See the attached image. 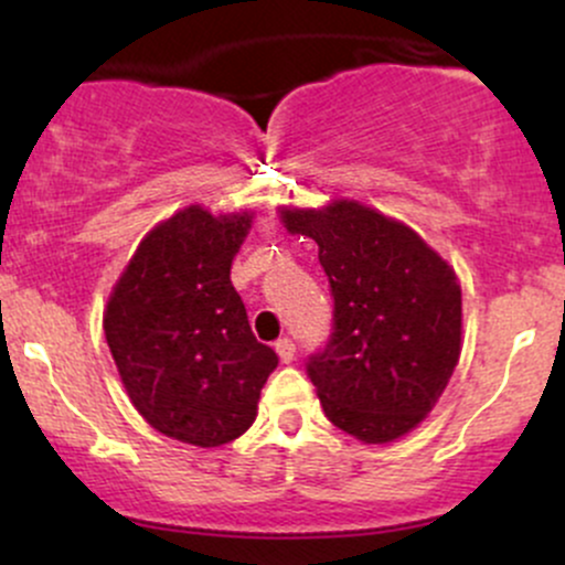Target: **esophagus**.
<instances>
[{
	"label": "esophagus",
	"instance_id": "1",
	"mask_svg": "<svg viewBox=\"0 0 565 565\" xmlns=\"http://www.w3.org/2000/svg\"><path fill=\"white\" fill-rule=\"evenodd\" d=\"M276 353L278 359H281V364H291V361H295V342H291L289 337H284V340L276 342Z\"/></svg>",
	"mask_w": 565,
	"mask_h": 565
}]
</instances>
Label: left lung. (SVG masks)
<instances>
[{"label":"left lung","instance_id":"obj_1","mask_svg":"<svg viewBox=\"0 0 565 565\" xmlns=\"http://www.w3.org/2000/svg\"><path fill=\"white\" fill-rule=\"evenodd\" d=\"M281 220L319 244L334 297L332 334L305 366L323 414L364 444L406 436L459 361L457 274L408 225L359 201L281 210Z\"/></svg>","mask_w":565,"mask_h":565}]
</instances>
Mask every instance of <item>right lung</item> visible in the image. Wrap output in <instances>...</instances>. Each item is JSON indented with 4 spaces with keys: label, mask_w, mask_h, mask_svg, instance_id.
Returning <instances> with one entry per match:
<instances>
[{
    "label": "right lung",
    "mask_w": 565,
    "mask_h": 565,
    "mask_svg": "<svg viewBox=\"0 0 565 565\" xmlns=\"http://www.w3.org/2000/svg\"><path fill=\"white\" fill-rule=\"evenodd\" d=\"M249 212L180 210L142 238L103 329L129 401L159 433L212 449L249 430L278 355L252 334L231 284Z\"/></svg>",
    "instance_id": "1"
}]
</instances>
